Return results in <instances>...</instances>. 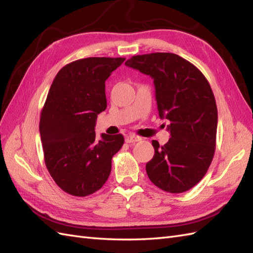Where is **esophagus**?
I'll return each mask as SVG.
<instances>
[{"instance_id": "34e87169", "label": "esophagus", "mask_w": 253, "mask_h": 253, "mask_svg": "<svg viewBox=\"0 0 253 253\" xmlns=\"http://www.w3.org/2000/svg\"><path fill=\"white\" fill-rule=\"evenodd\" d=\"M140 140H141V138L135 137V135H132V134L127 135V137L125 138V142H126V143H129V144L137 143V142H139Z\"/></svg>"}]
</instances>
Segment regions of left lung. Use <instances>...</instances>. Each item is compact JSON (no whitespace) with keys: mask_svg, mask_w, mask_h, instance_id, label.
I'll return each instance as SVG.
<instances>
[{"mask_svg":"<svg viewBox=\"0 0 253 253\" xmlns=\"http://www.w3.org/2000/svg\"><path fill=\"white\" fill-rule=\"evenodd\" d=\"M126 66L151 76L161 119L170 122L165 145L153 140L155 154L146 173L158 188L171 193L191 189L204 177L216 150L218 112L209 81L177 54L134 55Z\"/></svg>","mask_w":253,"mask_h":253,"instance_id":"left-lung-1","label":"left lung"}]
</instances>
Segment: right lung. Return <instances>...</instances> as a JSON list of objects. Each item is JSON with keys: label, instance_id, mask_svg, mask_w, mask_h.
<instances>
[{"label": "right lung", "instance_id": "add662e5", "mask_svg": "<svg viewBox=\"0 0 253 253\" xmlns=\"http://www.w3.org/2000/svg\"><path fill=\"white\" fill-rule=\"evenodd\" d=\"M124 57H86L64 66L51 84L41 113L44 164L56 185L75 197L99 190L123 134L96 139L97 115L107 108L106 80Z\"/></svg>", "mask_w": 253, "mask_h": 253}]
</instances>
